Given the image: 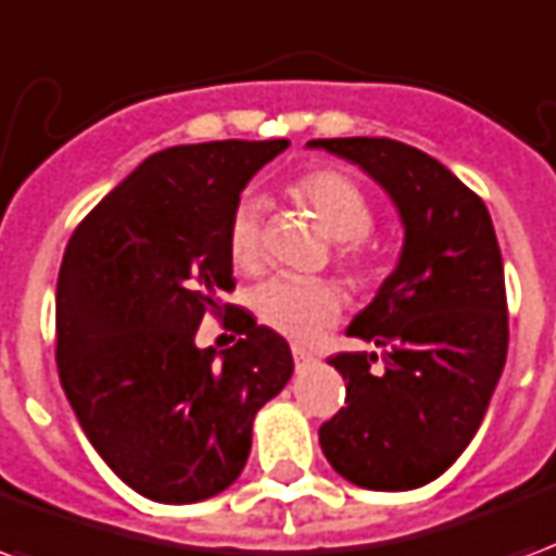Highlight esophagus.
Here are the masks:
<instances>
[{
  "mask_svg": "<svg viewBox=\"0 0 556 556\" xmlns=\"http://www.w3.org/2000/svg\"><path fill=\"white\" fill-rule=\"evenodd\" d=\"M293 361H295V366L302 369V366H311V363L316 361V357H313V354L307 352V349H299V345H295V349H293Z\"/></svg>",
  "mask_w": 556,
  "mask_h": 556,
  "instance_id": "34e87169",
  "label": "esophagus"
}]
</instances>
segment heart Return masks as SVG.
Masks as SVG:
<instances>
[{"instance_id":"b5f03b06","label":"heart","mask_w":556,"mask_h":556,"mask_svg":"<svg viewBox=\"0 0 556 556\" xmlns=\"http://www.w3.org/2000/svg\"><path fill=\"white\" fill-rule=\"evenodd\" d=\"M287 193L304 204L319 219L325 233L337 240V261L354 278H366V237L375 228V211L361 187L337 169H307L290 181ZM225 245L233 266L243 273H252L261 263V202L254 195H243L233 204ZM252 307L266 328L295 342H311L340 319L342 293L337 283L325 278L275 275L254 290Z\"/></svg>"}]
</instances>
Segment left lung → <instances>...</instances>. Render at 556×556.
Segmentation results:
<instances>
[{"mask_svg":"<svg viewBox=\"0 0 556 556\" xmlns=\"http://www.w3.org/2000/svg\"><path fill=\"white\" fill-rule=\"evenodd\" d=\"M307 146L372 175L404 223L395 273L345 331L378 352L328 361L345 381V407L319 428V445L363 490H416L469 445L507 361V290L490 211L452 169L390 137Z\"/></svg>","mask_w":556,"mask_h":556,"instance_id":"obj_1","label":"left lung"}]
</instances>
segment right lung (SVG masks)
Instances as JSON below:
<instances>
[{
    "label": "right lung",
    "mask_w": 556,
    "mask_h": 556,
    "mask_svg": "<svg viewBox=\"0 0 556 556\" xmlns=\"http://www.w3.org/2000/svg\"><path fill=\"white\" fill-rule=\"evenodd\" d=\"M290 140H216L146 157L70 237L55 295L58 375L119 481L161 504H193L243 471L252 421L293 375L281 333L252 313L216 357L204 313H228L225 231L243 187Z\"/></svg>",
    "instance_id": "obj_1"
}]
</instances>
